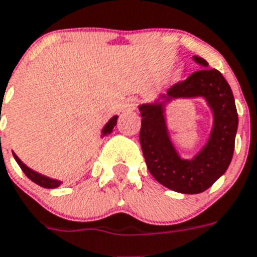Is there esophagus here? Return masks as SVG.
I'll return each instance as SVG.
<instances>
[{"mask_svg":"<svg viewBox=\"0 0 257 257\" xmlns=\"http://www.w3.org/2000/svg\"><path fill=\"white\" fill-rule=\"evenodd\" d=\"M136 107H137V99L129 98L126 99L124 104H122V111L125 112L133 111V109H136Z\"/></svg>","mask_w":257,"mask_h":257,"instance_id":"esophagus-1","label":"esophagus"}]
</instances>
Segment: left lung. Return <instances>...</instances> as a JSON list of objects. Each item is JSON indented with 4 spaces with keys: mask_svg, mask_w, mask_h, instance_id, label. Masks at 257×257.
Here are the masks:
<instances>
[{
    "mask_svg": "<svg viewBox=\"0 0 257 257\" xmlns=\"http://www.w3.org/2000/svg\"><path fill=\"white\" fill-rule=\"evenodd\" d=\"M193 60L202 68L208 62L198 56ZM202 97L212 111L213 125L209 139L198 153L183 159L169 136L165 107L175 98ZM141 112L140 142L146 166L155 180L169 189L195 195L206 191L226 172L232 159L238 112L234 95L217 69H201L161 94L154 102L139 105Z\"/></svg>",
    "mask_w": 257,
    "mask_h": 257,
    "instance_id": "left-lung-1",
    "label": "left lung"
}]
</instances>
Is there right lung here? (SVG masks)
Masks as SVG:
<instances>
[{
  "mask_svg": "<svg viewBox=\"0 0 257 257\" xmlns=\"http://www.w3.org/2000/svg\"><path fill=\"white\" fill-rule=\"evenodd\" d=\"M117 117L118 116L115 115L113 117L109 118L108 122H107V124L103 126L102 137L111 135L112 131H113V126H115L116 122H117ZM13 155H14V159L17 161V163L19 165V167H21V169H22V171L26 174V176H27L30 180H32L34 183H36L38 185H40V187H44V188H57L59 185H61V183H62L61 180L48 178V176L42 175V174H39V172L34 171L32 169L27 167V166H26L25 163H23V162L18 158V155L15 154V153H13Z\"/></svg>",
  "mask_w": 257,
  "mask_h": 257,
  "instance_id": "obj_1",
  "label": "right lung"
}]
</instances>
